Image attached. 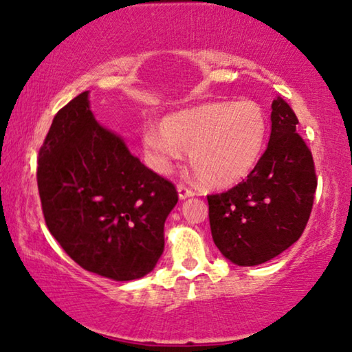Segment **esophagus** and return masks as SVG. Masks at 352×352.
Wrapping results in <instances>:
<instances>
[{"mask_svg":"<svg viewBox=\"0 0 352 352\" xmlns=\"http://www.w3.org/2000/svg\"><path fill=\"white\" fill-rule=\"evenodd\" d=\"M177 191H178V197H180V199H186V197L195 196V191H192L190 186L183 185V183H180V185H177Z\"/></svg>","mask_w":352,"mask_h":352,"instance_id":"obj_1","label":"esophagus"}]
</instances>
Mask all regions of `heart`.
<instances>
[{"mask_svg":"<svg viewBox=\"0 0 352 352\" xmlns=\"http://www.w3.org/2000/svg\"><path fill=\"white\" fill-rule=\"evenodd\" d=\"M268 118L254 100L209 102L188 108L148 129L143 145L157 170H167L190 151L192 170L202 185L228 188L250 174L263 151Z\"/></svg>","mask_w":352,"mask_h":352,"instance_id":"b5f03b06","label":"heart"}]
</instances>
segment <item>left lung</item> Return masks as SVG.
Listing matches in <instances>:
<instances>
[{"mask_svg":"<svg viewBox=\"0 0 352 352\" xmlns=\"http://www.w3.org/2000/svg\"><path fill=\"white\" fill-rule=\"evenodd\" d=\"M271 108V137L254 170L231 190L207 196L215 245L239 266L265 263L298 241L318 188L298 118L282 97Z\"/></svg>","mask_w":352,"mask_h":352,"instance_id":"8db88e82","label":"left lung"}]
</instances>
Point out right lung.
I'll return each mask as SVG.
<instances>
[{
	"mask_svg": "<svg viewBox=\"0 0 352 352\" xmlns=\"http://www.w3.org/2000/svg\"><path fill=\"white\" fill-rule=\"evenodd\" d=\"M89 92L60 108L38 157V191L51 234L91 273L132 280L155 268L175 185L142 164L94 118Z\"/></svg>",
	"mask_w": 352,
	"mask_h": 352,
	"instance_id": "1",
	"label": "right lung"
}]
</instances>
